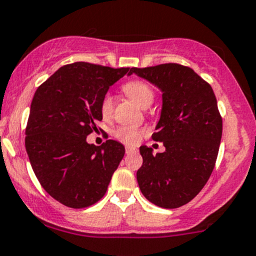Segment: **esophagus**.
<instances>
[{"label":"esophagus","instance_id":"1","mask_svg":"<svg viewBox=\"0 0 256 256\" xmlns=\"http://www.w3.org/2000/svg\"><path fill=\"white\" fill-rule=\"evenodd\" d=\"M125 152H126V154H134V152H136V148L135 147H126Z\"/></svg>","mask_w":256,"mask_h":256}]
</instances>
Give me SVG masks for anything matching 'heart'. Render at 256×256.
Here are the masks:
<instances>
[{"label": "heart", "instance_id": "heart-1", "mask_svg": "<svg viewBox=\"0 0 256 256\" xmlns=\"http://www.w3.org/2000/svg\"><path fill=\"white\" fill-rule=\"evenodd\" d=\"M124 92L140 108L150 106L154 102V90L148 84L144 82L134 80V82H126L124 85ZM100 112H102V116H109L112 112V96L109 92L102 96V102H100ZM115 136L122 142L135 144L140 141L141 132L134 126H120L115 131Z\"/></svg>", "mask_w": 256, "mask_h": 256}]
</instances>
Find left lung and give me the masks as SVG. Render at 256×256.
I'll list each match as a JSON object with an SVG mask.
<instances>
[{"label": "left lung", "mask_w": 256, "mask_h": 256, "mask_svg": "<svg viewBox=\"0 0 256 256\" xmlns=\"http://www.w3.org/2000/svg\"><path fill=\"white\" fill-rule=\"evenodd\" d=\"M132 74L162 92L152 140L164 144V151L154 154L151 147H140L138 187L154 206L178 208L202 190L216 164L223 130L216 95L193 69L180 64L131 68Z\"/></svg>", "instance_id": "1"}]
</instances>
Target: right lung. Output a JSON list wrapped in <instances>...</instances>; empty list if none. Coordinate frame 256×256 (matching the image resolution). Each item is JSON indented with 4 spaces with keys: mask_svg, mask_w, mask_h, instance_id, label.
Here are the masks:
<instances>
[{
    "mask_svg": "<svg viewBox=\"0 0 256 256\" xmlns=\"http://www.w3.org/2000/svg\"><path fill=\"white\" fill-rule=\"evenodd\" d=\"M130 70L78 62L59 68L34 92L26 151L46 192L66 207L102 200L125 154L118 141L95 146L86 136L102 120V96Z\"/></svg>",
    "mask_w": 256,
    "mask_h": 256,
    "instance_id": "add662e5",
    "label": "right lung"
}]
</instances>
